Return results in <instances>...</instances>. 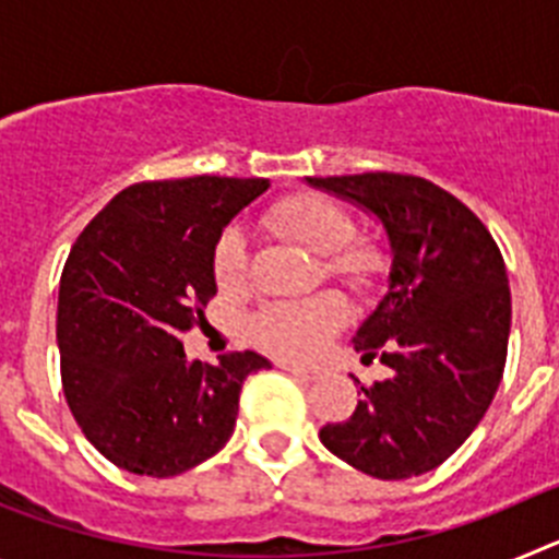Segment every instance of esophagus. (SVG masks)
<instances>
[{
  "label": "esophagus",
  "instance_id": "34e87169",
  "mask_svg": "<svg viewBox=\"0 0 559 559\" xmlns=\"http://www.w3.org/2000/svg\"><path fill=\"white\" fill-rule=\"evenodd\" d=\"M280 367H283L285 372L296 374V378H302V380H319V378H322V369H319V367H302V364H288V360H280Z\"/></svg>",
  "mask_w": 559,
  "mask_h": 559
}]
</instances>
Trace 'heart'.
<instances>
[{
  "label": "heart",
  "mask_w": 559,
  "mask_h": 559,
  "mask_svg": "<svg viewBox=\"0 0 559 559\" xmlns=\"http://www.w3.org/2000/svg\"><path fill=\"white\" fill-rule=\"evenodd\" d=\"M265 226L274 235L294 240L319 254L328 276L367 294L386 274V251L369 237H353L349 212L319 192H294L265 212ZM215 280L224 290H237L249 276V249L237 229H226L212 251ZM347 302L338 294H319L299 302H271L254 313L251 338L285 360H308L347 322Z\"/></svg>",
  "instance_id": "b5f03b06"
}]
</instances>
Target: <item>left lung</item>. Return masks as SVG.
Listing matches in <instances>:
<instances>
[{
  "label": "left lung",
  "mask_w": 559,
  "mask_h": 559,
  "mask_svg": "<svg viewBox=\"0 0 559 559\" xmlns=\"http://www.w3.org/2000/svg\"><path fill=\"white\" fill-rule=\"evenodd\" d=\"M308 181L374 212L394 254L389 294L353 338L392 378L360 386L353 417L319 439L367 476H423L471 437L503 378L512 299L501 249L476 212L419 176Z\"/></svg>",
  "instance_id": "8db88e82"
}]
</instances>
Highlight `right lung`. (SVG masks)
I'll return each mask as SVG.
<instances>
[{
    "label": "right lung",
    "mask_w": 559,
    "mask_h": 559,
    "mask_svg": "<svg viewBox=\"0 0 559 559\" xmlns=\"http://www.w3.org/2000/svg\"><path fill=\"white\" fill-rule=\"evenodd\" d=\"M269 179L140 181L117 192L69 251L58 288L67 406L108 462L167 478L206 462L235 431L240 389L263 355L187 360L185 338L215 296L212 251Z\"/></svg>",
    "instance_id": "add662e5"
}]
</instances>
